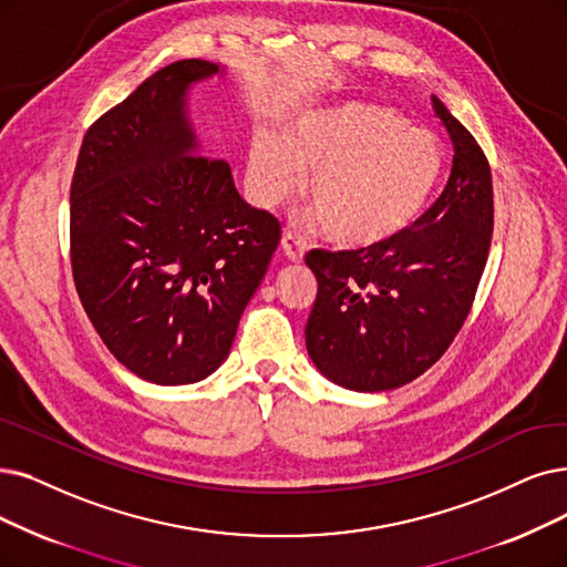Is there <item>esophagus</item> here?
<instances>
[{
	"instance_id": "34e87169",
	"label": "esophagus",
	"mask_w": 567,
	"mask_h": 567,
	"mask_svg": "<svg viewBox=\"0 0 567 567\" xmlns=\"http://www.w3.org/2000/svg\"><path fill=\"white\" fill-rule=\"evenodd\" d=\"M281 251H284V256H286L290 262H302V258H305V246H302V241H298L290 233H286V235L281 237Z\"/></svg>"
}]
</instances>
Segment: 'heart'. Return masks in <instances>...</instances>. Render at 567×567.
<instances>
[{
    "instance_id": "heart-1",
    "label": "heart",
    "mask_w": 567,
    "mask_h": 567,
    "mask_svg": "<svg viewBox=\"0 0 567 567\" xmlns=\"http://www.w3.org/2000/svg\"><path fill=\"white\" fill-rule=\"evenodd\" d=\"M446 172L437 134L406 127L391 106L347 102L307 109L284 137L258 134L246 155V190L275 209L309 176L307 202L337 246L370 248L419 218Z\"/></svg>"
}]
</instances>
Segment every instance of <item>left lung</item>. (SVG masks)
Returning a JSON list of instances; mask_svg holds the SVG:
<instances>
[{
    "label": "left lung",
    "mask_w": 567,
    "mask_h": 567,
    "mask_svg": "<svg viewBox=\"0 0 567 567\" xmlns=\"http://www.w3.org/2000/svg\"><path fill=\"white\" fill-rule=\"evenodd\" d=\"M454 142L444 193L412 228L360 251L313 248L319 292L305 328L316 370L349 391L400 389L433 368L463 328L488 258L493 186L484 151L433 97Z\"/></svg>",
    "instance_id": "obj_1"
}]
</instances>
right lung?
Listing matches in <instances>:
<instances>
[{
    "mask_svg": "<svg viewBox=\"0 0 567 567\" xmlns=\"http://www.w3.org/2000/svg\"><path fill=\"white\" fill-rule=\"evenodd\" d=\"M223 72L207 60L163 66L90 125L72 178L81 305L121 365L157 386L223 365L281 237L193 130L190 87Z\"/></svg>",
    "mask_w": 567,
    "mask_h": 567,
    "instance_id": "right-lung-1",
    "label": "right lung"
}]
</instances>
